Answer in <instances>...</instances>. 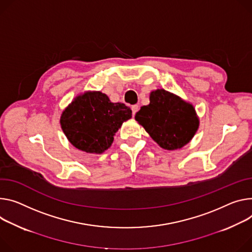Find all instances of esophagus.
<instances>
[{"mask_svg":"<svg viewBox=\"0 0 252 252\" xmlns=\"http://www.w3.org/2000/svg\"><path fill=\"white\" fill-rule=\"evenodd\" d=\"M138 110H139V106L136 105V104H134V105H132V106H131V111H132V114H133V116H134V114L136 113V111H138Z\"/></svg>","mask_w":252,"mask_h":252,"instance_id":"1","label":"esophagus"}]
</instances>
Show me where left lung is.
<instances>
[{
	"instance_id": "1",
	"label": "left lung",
	"mask_w": 252,
	"mask_h": 252,
	"mask_svg": "<svg viewBox=\"0 0 252 252\" xmlns=\"http://www.w3.org/2000/svg\"><path fill=\"white\" fill-rule=\"evenodd\" d=\"M134 120L164 150L186 146L199 128V118L192 103L165 89L151 91L150 103L135 113Z\"/></svg>"
}]
</instances>
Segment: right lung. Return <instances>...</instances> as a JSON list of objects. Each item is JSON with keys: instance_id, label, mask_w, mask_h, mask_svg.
Masks as SVG:
<instances>
[{"instance_id": "1", "label": "right lung", "mask_w": 252, "mask_h": 252, "mask_svg": "<svg viewBox=\"0 0 252 252\" xmlns=\"http://www.w3.org/2000/svg\"><path fill=\"white\" fill-rule=\"evenodd\" d=\"M131 118V109L122 102H111L101 91L78 94L62 111L61 128L76 149L102 154L113 142L123 123Z\"/></svg>"}]
</instances>
